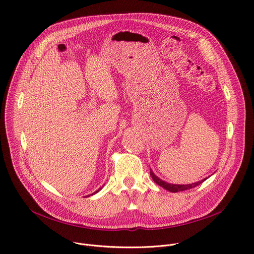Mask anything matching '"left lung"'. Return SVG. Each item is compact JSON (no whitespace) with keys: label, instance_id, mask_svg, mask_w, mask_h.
<instances>
[{"label":"left lung","instance_id":"1","mask_svg":"<svg viewBox=\"0 0 254 254\" xmlns=\"http://www.w3.org/2000/svg\"><path fill=\"white\" fill-rule=\"evenodd\" d=\"M151 176L154 180V182L157 183L159 186L163 187L164 189L170 191V192H173V193H176V192H181V191H185V190H189V189H192V188H195L196 186H199L202 182H204V181L207 179H204V180H201L199 181V182L197 183H192V184H189V185H174V184H169V183H166L164 182V181H162L161 179H159L154 173L153 171H151Z\"/></svg>","mask_w":254,"mask_h":254}]
</instances>
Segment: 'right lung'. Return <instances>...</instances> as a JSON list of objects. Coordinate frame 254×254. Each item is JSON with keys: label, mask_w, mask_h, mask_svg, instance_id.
Listing matches in <instances>:
<instances>
[{"label": "right lung", "mask_w": 254, "mask_h": 254, "mask_svg": "<svg viewBox=\"0 0 254 254\" xmlns=\"http://www.w3.org/2000/svg\"><path fill=\"white\" fill-rule=\"evenodd\" d=\"M99 190H100V189H99ZM99 190H97V191H95V192H94V193H92V194H91V195H93V194H95V193H97V192H98V191H99ZM89 196H90V195H89Z\"/></svg>", "instance_id": "obj_1"}]
</instances>
